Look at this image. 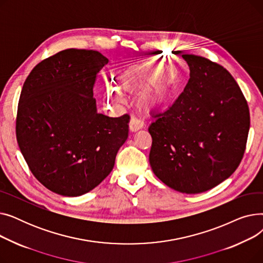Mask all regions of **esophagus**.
<instances>
[{"instance_id": "34e87169", "label": "esophagus", "mask_w": 263, "mask_h": 263, "mask_svg": "<svg viewBox=\"0 0 263 263\" xmlns=\"http://www.w3.org/2000/svg\"><path fill=\"white\" fill-rule=\"evenodd\" d=\"M143 126H144V122L142 120L137 119V118H134V117H132L130 119V122H129V129H130V131L136 132L137 130L142 129Z\"/></svg>"}]
</instances>
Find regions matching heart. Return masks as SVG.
I'll use <instances>...</instances> for the list:
<instances>
[{
  "instance_id": "b5f03b06",
  "label": "heart",
  "mask_w": 263,
  "mask_h": 263,
  "mask_svg": "<svg viewBox=\"0 0 263 263\" xmlns=\"http://www.w3.org/2000/svg\"><path fill=\"white\" fill-rule=\"evenodd\" d=\"M162 70L160 63H146L142 66H134L124 71L120 78L121 87L132 91L139 89L149 82L140 96L139 102L148 109L160 107L168 98L171 89V81L163 74H159ZM121 100V96L115 88L108 87L104 91V101L107 104H115Z\"/></svg>"
}]
</instances>
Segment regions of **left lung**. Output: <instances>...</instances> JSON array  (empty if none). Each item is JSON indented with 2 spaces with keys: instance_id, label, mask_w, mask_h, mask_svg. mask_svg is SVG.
<instances>
[{
  "instance_id": "8db88e82",
  "label": "left lung",
  "mask_w": 263,
  "mask_h": 263,
  "mask_svg": "<svg viewBox=\"0 0 263 263\" xmlns=\"http://www.w3.org/2000/svg\"><path fill=\"white\" fill-rule=\"evenodd\" d=\"M190 80L178 99L155 115L149 162L167 186L186 194L208 191L229 178L243 158L250 109L224 67L183 54Z\"/></svg>"
}]
</instances>
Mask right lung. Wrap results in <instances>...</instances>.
Masks as SVG:
<instances>
[{
    "label": "right lung",
    "mask_w": 263,
    "mask_h": 263,
    "mask_svg": "<svg viewBox=\"0 0 263 263\" xmlns=\"http://www.w3.org/2000/svg\"><path fill=\"white\" fill-rule=\"evenodd\" d=\"M107 63L98 51L67 49L36 65L23 84L18 145L35 178L57 194L81 196L100 184L128 139L129 115L97 113L92 88Z\"/></svg>",
    "instance_id": "right-lung-1"
}]
</instances>
